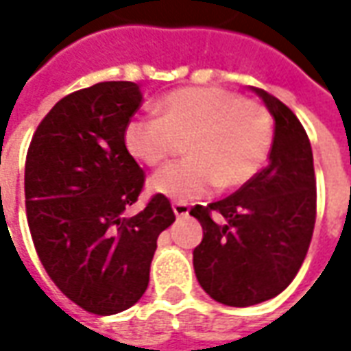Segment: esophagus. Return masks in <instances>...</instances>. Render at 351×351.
I'll list each match as a JSON object with an SVG mask.
<instances>
[{
    "label": "esophagus",
    "instance_id": "obj_1",
    "mask_svg": "<svg viewBox=\"0 0 351 351\" xmlns=\"http://www.w3.org/2000/svg\"><path fill=\"white\" fill-rule=\"evenodd\" d=\"M173 213H175L176 218H184V216H188V213H190V206H188V203L176 201V203H173Z\"/></svg>",
    "mask_w": 351,
    "mask_h": 351
}]
</instances>
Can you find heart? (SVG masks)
<instances>
[{
  "label": "heart",
  "instance_id": "obj_1",
  "mask_svg": "<svg viewBox=\"0 0 351 351\" xmlns=\"http://www.w3.org/2000/svg\"><path fill=\"white\" fill-rule=\"evenodd\" d=\"M158 118H133L125 150L148 167L161 165L180 141L188 158L158 171L148 190L191 201L221 188H241L263 169L272 146V120L258 101L216 86H188L156 103Z\"/></svg>",
  "mask_w": 351,
  "mask_h": 351
}]
</instances>
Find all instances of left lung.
Returning a JSON list of instances; mask_svg holds the SVG:
<instances>
[{
  "instance_id": "1",
  "label": "left lung",
  "mask_w": 351,
  "mask_h": 351,
  "mask_svg": "<svg viewBox=\"0 0 351 351\" xmlns=\"http://www.w3.org/2000/svg\"><path fill=\"white\" fill-rule=\"evenodd\" d=\"M274 118L269 165L233 195L190 210L203 226L193 250L201 287L228 306L282 293L306 258L316 223V175L308 135L274 95L252 88Z\"/></svg>"
}]
</instances>
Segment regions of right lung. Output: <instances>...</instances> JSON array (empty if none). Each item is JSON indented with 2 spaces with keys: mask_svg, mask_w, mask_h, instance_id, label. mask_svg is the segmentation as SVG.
Returning <instances> with one entry per match:
<instances>
[{
  "mask_svg": "<svg viewBox=\"0 0 351 351\" xmlns=\"http://www.w3.org/2000/svg\"><path fill=\"white\" fill-rule=\"evenodd\" d=\"M143 105L138 84L99 82L65 95L41 120L26 156V214L37 256L58 289L97 316L143 297L158 237L175 221L167 197L123 213L145 173L123 145Z\"/></svg>",
  "mask_w": 351,
  "mask_h": 351,
  "instance_id": "obj_1",
  "label": "right lung"
}]
</instances>
